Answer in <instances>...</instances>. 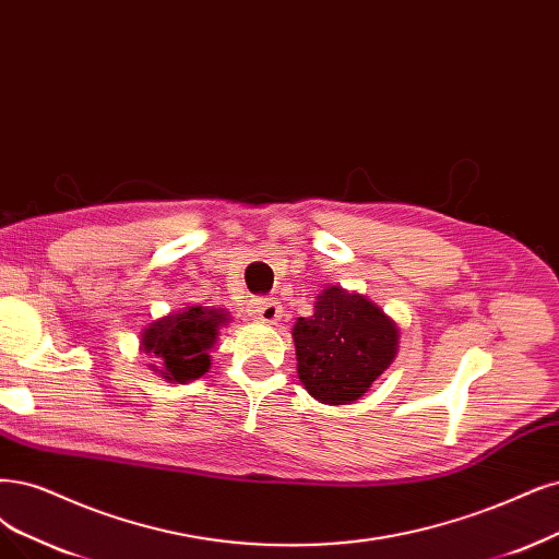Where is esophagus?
<instances>
[{
    "label": "esophagus",
    "instance_id": "34e87169",
    "mask_svg": "<svg viewBox=\"0 0 559 559\" xmlns=\"http://www.w3.org/2000/svg\"><path fill=\"white\" fill-rule=\"evenodd\" d=\"M281 301L276 297H262L253 301V318L266 324H276L281 320Z\"/></svg>",
    "mask_w": 559,
    "mask_h": 559
}]
</instances>
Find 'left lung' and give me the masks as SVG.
Returning <instances> with one entry per match:
<instances>
[{"mask_svg":"<svg viewBox=\"0 0 559 559\" xmlns=\"http://www.w3.org/2000/svg\"><path fill=\"white\" fill-rule=\"evenodd\" d=\"M293 338L297 373L308 394L329 405L359 401L399 349V329L366 297L324 290L313 316L299 318Z\"/></svg>","mask_w":559,"mask_h":559,"instance_id":"8db88e82","label":"left lung"}]
</instances>
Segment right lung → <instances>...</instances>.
I'll return each instance as SVG.
<instances>
[{
	"label": "right lung",
	"mask_w": 559,
	"mask_h": 559,
	"mask_svg": "<svg viewBox=\"0 0 559 559\" xmlns=\"http://www.w3.org/2000/svg\"><path fill=\"white\" fill-rule=\"evenodd\" d=\"M221 308L189 306L179 313L152 322L142 332V349L156 357L154 370L170 382H191L210 370V349L225 324Z\"/></svg>",
	"instance_id": "1"
}]
</instances>
